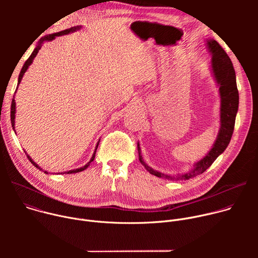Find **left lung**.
I'll return each instance as SVG.
<instances>
[{"label":"left lung","mask_w":258,"mask_h":258,"mask_svg":"<svg viewBox=\"0 0 258 258\" xmlns=\"http://www.w3.org/2000/svg\"><path fill=\"white\" fill-rule=\"evenodd\" d=\"M207 48L212 55L211 70L219 87L220 96V128L216 141L207 155L198 161L191 171L179 175L164 174L160 171L154 170L148 164H146L143 160L140 145L138 143L140 162L153 175L170 180L189 179L194 177L203 173L214 162V160L227 149L228 145L230 144L239 107V92L236 83V73L230 57L216 41L207 40Z\"/></svg>","instance_id":"left-lung-1"}]
</instances>
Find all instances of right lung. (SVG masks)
Instances as JSON below:
<instances>
[{
	"label": "right lung",
	"instance_id": "1",
	"mask_svg": "<svg viewBox=\"0 0 258 258\" xmlns=\"http://www.w3.org/2000/svg\"><path fill=\"white\" fill-rule=\"evenodd\" d=\"M82 26H75V27H70V28H68V29H65V30H62V31H59V32H56V33H53V34H49V35H47V36H44L43 39H41L40 40V42H39V45L36 46V48L33 50V52L31 53V55L29 56V58L25 61V63H24V65L22 66V69H21V71H20V75H19V78H18V85L20 84V82H21V80H22V77H23V75L25 73V71L27 70V68H28V66L32 63V61H33V59H34V57L38 55V53H39V51H40V49L42 48V44L44 43V42H46V41H53L56 36H59V35H64V34H67V33H69V32H72V31H76V30H78V29H80ZM15 100H14V98L12 99V103H11V123H12V127H13V130L15 131V128H14V125H15ZM98 145H99V143L97 144V146H96V149H95V152H94V154H93V156H92V158H91V160L85 165V166H83V167H81V168H77V169H73V170H69V171H66V173H77V172H80V171H83V170H85L86 168H88L89 166H90V163L95 159V155H96V151H97V148H98ZM26 156H27V158H28V160L35 166V167H38V168H40L41 169V167H39V165L36 164L30 157H29V155H27L26 154ZM45 173H48L47 171H45ZM62 173V172H61ZM64 173V172H63Z\"/></svg>",
	"mask_w": 258,
	"mask_h": 258
}]
</instances>
